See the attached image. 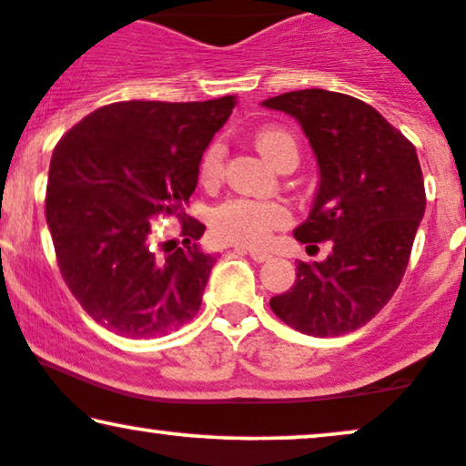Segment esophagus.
I'll return each instance as SVG.
<instances>
[{
  "label": "esophagus",
  "instance_id": "obj_1",
  "mask_svg": "<svg viewBox=\"0 0 466 466\" xmlns=\"http://www.w3.org/2000/svg\"><path fill=\"white\" fill-rule=\"evenodd\" d=\"M235 250H239V252H246V255H250V259H255L257 263H263V261H269L272 259V255H269V252H266V250H257V248H244V246H238V248Z\"/></svg>",
  "mask_w": 466,
  "mask_h": 466
}]
</instances>
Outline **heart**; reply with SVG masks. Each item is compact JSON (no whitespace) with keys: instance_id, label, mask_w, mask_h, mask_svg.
Segmentation results:
<instances>
[{"instance_id":"b5f03b06","label":"heart","mask_w":466,"mask_h":466,"mask_svg":"<svg viewBox=\"0 0 466 466\" xmlns=\"http://www.w3.org/2000/svg\"><path fill=\"white\" fill-rule=\"evenodd\" d=\"M255 145L268 162L279 166L289 155H298L294 136L285 129L269 127L257 134ZM224 148L222 145H211L200 159V179L214 183L222 175ZM291 220L287 207L279 203H263L250 198H231L218 205L211 214V228L224 242L239 246H261L266 244L274 228L285 227Z\"/></svg>"}]
</instances>
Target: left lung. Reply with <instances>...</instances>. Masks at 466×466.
Here are the masks:
<instances>
[{"label": "left lung", "instance_id": "left-lung-1", "mask_svg": "<svg viewBox=\"0 0 466 466\" xmlns=\"http://www.w3.org/2000/svg\"><path fill=\"white\" fill-rule=\"evenodd\" d=\"M261 106L294 116L318 159V192L294 238L332 242L324 261H298L294 287L269 307L304 335L359 330L400 287L426 214L415 147L380 112L341 93L294 90Z\"/></svg>", "mask_w": 466, "mask_h": 466}]
</instances>
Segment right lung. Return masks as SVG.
I'll list each match as a JSON object with an SVG mask.
<instances>
[{"instance_id":"add662e5","label":"right lung","mask_w":466,"mask_h":466,"mask_svg":"<svg viewBox=\"0 0 466 466\" xmlns=\"http://www.w3.org/2000/svg\"><path fill=\"white\" fill-rule=\"evenodd\" d=\"M233 106V96L120 101L57 142L45 216L62 279L96 324L147 339L197 315L218 261L198 244L205 224L183 222V248L159 255L151 220H183L205 148Z\"/></svg>"}]
</instances>
